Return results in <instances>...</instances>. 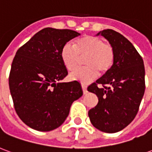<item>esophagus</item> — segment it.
<instances>
[{
	"label": "esophagus",
	"instance_id": "esophagus-1",
	"mask_svg": "<svg viewBox=\"0 0 152 152\" xmlns=\"http://www.w3.org/2000/svg\"><path fill=\"white\" fill-rule=\"evenodd\" d=\"M81 87H82L83 93H84V94H86L88 93V91H87V87H86V86H84V85H82V86H81Z\"/></svg>",
	"mask_w": 152,
	"mask_h": 152
}]
</instances>
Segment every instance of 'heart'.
<instances>
[{
  "mask_svg": "<svg viewBox=\"0 0 152 152\" xmlns=\"http://www.w3.org/2000/svg\"><path fill=\"white\" fill-rule=\"evenodd\" d=\"M84 59L86 67L79 68L71 74V78L86 84L95 79L99 72L107 73L115 62L114 50L111 45L104 43L99 37L85 36L73 44H65L60 52L63 65L68 71H73L79 63L80 58Z\"/></svg>",
  "mask_w": 152,
  "mask_h": 152,
  "instance_id": "heart-1",
  "label": "heart"
}]
</instances>
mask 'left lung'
I'll use <instances>...</instances> for the list:
<instances>
[{
	"instance_id": "1",
	"label": "left lung",
	"mask_w": 152,
	"mask_h": 152,
	"mask_svg": "<svg viewBox=\"0 0 152 152\" xmlns=\"http://www.w3.org/2000/svg\"><path fill=\"white\" fill-rule=\"evenodd\" d=\"M99 35L108 40L115 62L108 72L88 87L99 99L88 115L96 129L112 134L122 130L136 116L145 92V68L133 44L121 33L106 29Z\"/></svg>"
}]
</instances>
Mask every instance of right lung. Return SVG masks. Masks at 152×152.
I'll return each instance as SVG.
<instances>
[{"label":"right lung","instance_id":"1","mask_svg":"<svg viewBox=\"0 0 152 152\" xmlns=\"http://www.w3.org/2000/svg\"><path fill=\"white\" fill-rule=\"evenodd\" d=\"M80 33L69 29L44 28L16 52L9 86L15 111L33 129L58 128L68 116L74 101L83 95L78 81L61 82L66 76L60 52Z\"/></svg>","mask_w":152,"mask_h":152}]
</instances>
